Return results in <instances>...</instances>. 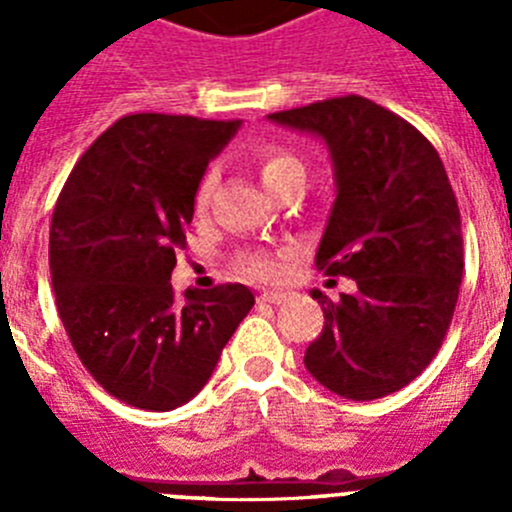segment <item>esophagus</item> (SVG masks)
Masks as SVG:
<instances>
[{"label": "esophagus", "instance_id": "obj_1", "mask_svg": "<svg viewBox=\"0 0 512 512\" xmlns=\"http://www.w3.org/2000/svg\"><path fill=\"white\" fill-rule=\"evenodd\" d=\"M289 292H261L259 302H269V305H284L289 300Z\"/></svg>", "mask_w": 512, "mask_h": 512}]
</instances>
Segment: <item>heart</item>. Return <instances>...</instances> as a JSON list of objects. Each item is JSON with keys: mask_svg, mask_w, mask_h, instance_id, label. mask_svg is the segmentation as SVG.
<instances>
[{"mask_svg": "<svg viewBox=\"0 0 512 512\" xmlns=\"http://www.w3.org/2000/svg\"><path fill=\"white\" fill-rule=\"evenodd\" d=\"M256 166L271 192H277L289 176L305 174L300 158L282 146H261L256 153ZM215 189V169H207L202 174L200 184L194 189V210L207 212ZM297 251L292 246H271V248H248V251L235 256V269L243 277L256 279V282H279L289 277V271L295 269Z\"/></svg>", "mask_w": 512, "mask_h": 512, "instance_id": "heart-1", "label": "heart"}]
</instances>
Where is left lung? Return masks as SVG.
<instances>
[{"label": "left lung", "instance_id": "1", "mask_svg": "<svg viewBox=\"0 0 512 512\" xmlns=\"http://www.w3.org/2000/svg\"><path fill=\"white\" fill-rule=\"evenodd\" d=\"M328 143L336 166L315 264L356 282L323 305L305 366L346 400H377L413 382L441 348L464 277L456 194L431 140L359 94L269 115Z\"/></svg>", "mask_w": 512, "mask_h": 512}]
</instances>
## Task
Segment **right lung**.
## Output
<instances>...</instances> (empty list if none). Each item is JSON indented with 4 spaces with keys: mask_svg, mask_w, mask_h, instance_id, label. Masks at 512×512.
Here are the masks:
<instances>
[{
    "mask_svg": "<svg viewBox=\"0 0 512 512\" xmlns=\"http://www.w3.org/2000/svg\"><path fill=\"white\" fill-rule=\"evenodd\" d=\"M238 120L138 112L76 161L51 220L53 292L76 356L99 387L140 410H174L210 379L253 307L251 289L174 295L194 189Z\"/></svg>",
    "mask_w": 512,
    "mask_h": 512,
    "instance_id": "1",
    "label": "right lung"
}]
</instances>
